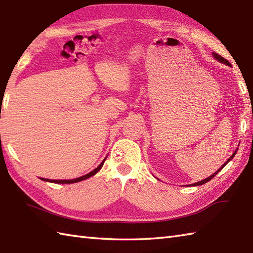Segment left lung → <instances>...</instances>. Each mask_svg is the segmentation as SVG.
Returning a JSON list of instances; mask_svg holds the SVG:
<instances>
[{
	"instance_id": "obj_1",
	"label": "left lung",
	"mask_w": 253,
	"mask_h": 253,
	"mask_svg": "<svg viewBox=\"0 0 253 253\" xmlns=\"http://www.w3.org/2000/svg\"><path fill=\"white\" fill-rule=\"evenodd\" d=\"M212 54H213V56H214V57H215V58H216V60H217L218 62H221V63H224V64H226V65H228V66L230 65V63H229V62H228V61L226 60V58H224L223 56H221V55H219V54H217V53H212ZM236 152H237V150H236V151H235V152L233 153V155H232V157H230V158H229V159H228V160L226 161V163H224V165H222V168H221V169H218L217 171H215V173H214L213 175H211V176H210V177H208V178H206V179H203V180H201V181H199V182H196V184H192V186H200V185H203V184H206V182H208V181H210V180H211V179L213 178V177H214V176H215V175H216V174L218 173V171H219V170H221V169H222L224 168V166H225V165H226V164H227V163L229 162V161H230V160H232V159L234 158V155L236 154Z\"/></svg>"
}]
</instances>
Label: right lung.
Listing matches in <instances>:
<instances>
[{
	"instance_id": "add662e5",
	"label": "right lung",
	"mask_w": 253,
	"mask_h": 253,
	"mask_svg": "<svg viewBox=\"0 0 253 253\" xmlns=\"http://www.w3.org/2000/svg\"><path fill=\"white\" fill-rule=\"evenodd\" d=\"M106 160V158L102 161V163L98 166V168H96L95 169H93L92 171H90L89 174H87V175H84V176H82V177H78V178H75V179H71V180H54V179H52V180H50V179H45V178H41L42 180H45V181H51V182H56V184H73V182H77V181H80V180H84V179H87V178H89V177H91V176H93L94 174H96L98 173V171L101 169V168L102 166H103V164H104V161Z\"/></svg>"
}]
</instances>
